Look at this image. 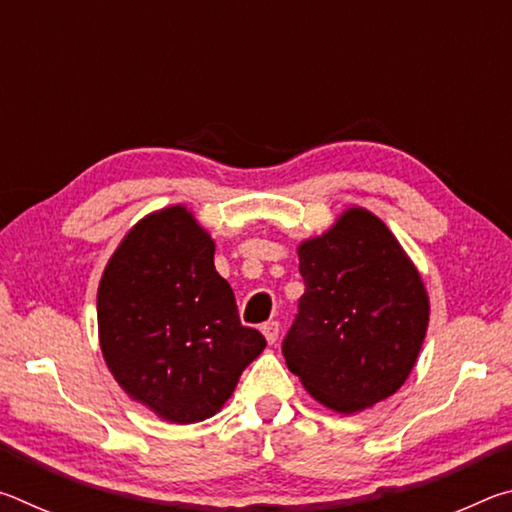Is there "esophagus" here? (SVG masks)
I'll list each match as a JSON object with an SVG mask.
<instances>
[{
    "label": "esophagus",
    "mask_w": 512,
    "mask_h": 512,
    "mask_svg": "<svg viewBox=\"0 0 512 512\" xmlns=\"http://www.w3.org/2000/svg\"><path fill=\"white\" fill-rule=\"evenodd\" d=\"M262 332L266 336V341L273 345L277 341V336H280V323H277V320H268V323L262 325Z\"/></svg>",
    "instance_id": "obj_1"
}]
</instances>
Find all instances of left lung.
Masks as SVG:
<instances>
[{"mask_svg": "<svg viewBox=\"0 0 512 512\" xmlns=\"http://www.w3.org/2000/svg\"><path fill=\"white\" fill-rule=\"evenodd\" d=\"M305 293L282 341L287 366L329 409L357 413L411 375L429 300L391 230L361 207L298 248Z\"/></svg>", "mask_w": 512, "mask_h": 512, "instance_id": "8db88e82", "label": "left lung"}]
</instances>
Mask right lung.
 Here are the masks:
<instances>
[{
    "mask_svg": "<svg viewBox=\"0 0 512 512\" xmlns=\"http://www.w3.org/2000/svg\"><path fill=\"white\" fill-rule=\"evenodd\" d=\"M103 359L117 384L176 424L221 409L266 339L241 325L214 241L185 207L146 216L121 241L97 296Z\"/></svg>",
    "mask_w": 512,
    "mask_h": 512,
    "instance_id": "add662e5",
    "label": "right lung"
}]
</instances>
